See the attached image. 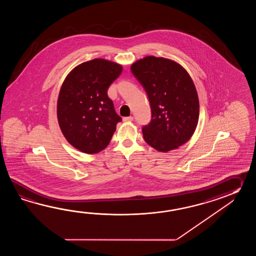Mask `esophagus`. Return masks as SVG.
Masks as SVG:
<instances>
[{
	"label": "esophagus",
	"mask_w": 256,
	"mask_h": 256,
	"mask_svg": "<svg viewBox=\"0 0 256 256\" xmlns=\"http://www.w3.org/2000/svg\"><path fill=\"white\" fill-rule=\"evenodd\" d=\"M124 122H132L134 120V117L132 116H128V117H124Z\"/></svg>",
	"instance_id": "1"
}]
</instances>
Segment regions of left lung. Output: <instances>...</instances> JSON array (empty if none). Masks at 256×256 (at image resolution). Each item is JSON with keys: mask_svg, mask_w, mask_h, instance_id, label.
Returning <instances> with one entry per match:
<instances>
[{"mask_svg": "<svg viewBox=\"0 0 256 256\" xmlns=\"http://www.w3.org/2000/svg\"><path fill=\"white\" fill-rule=\"evenodd\" d=\"M130 71L146 90L151 120L142 126L144 141L160 152H168L190 139L196 130L200 102L188 73L164 58L146 56Z\"/></svg>", "mask_w": 256, "mask_h": 256, "instance_id": "obj_1", "label": "left lung"}]
</instances>
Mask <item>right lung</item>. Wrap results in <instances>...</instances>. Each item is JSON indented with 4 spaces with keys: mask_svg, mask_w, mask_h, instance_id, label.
<instances>
[{
    "mask_svg": "<svg viewBox=\"0 0 256 256\" xmlns=\"http://www.w3.org/2000/svg\"><path fill=\"white\" fill-rule=\"evenodd\" d=\"M122 66L96 58L76 66L66 78L58 100L60 129L71 146L96 154L109 144L122 120L108 97Z\"/></svg>",
    "mask_w": 256,
    "mask_h": 256,
    "instance_id": "1",
    "label": "right lung"
}]
</instances>
